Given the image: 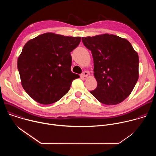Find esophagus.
<instances>
[{"instance_id":"esophagus-1","label":"esophagus","mask_w":156,"mask_h":156,"mask_svg":"<svg viewBox=\"0 0 156 156\" xmlns=\"http://www.w3.org/2000/svg\"><path fill=\"white\" fill-rule=\"evenodd\" d=\"M88 75H89V73L87 72H84L82 73L81 76L82 77H87Z\"/></svg>"}]
</instances>
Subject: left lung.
I'll list each match as a JSON object with an SVG mask.
<instances>
[{"instance_id": "left-lung-1", "label": "left lung", "mask_w": 156, "mask_h": 156, "mask_svg": "<svg viewBox=\"0 0 156 156\" xmlns=\"http://www.w3.org/2000/svg\"><path fill=\"white\" fill-rule=\"evenodd\" d=\"M94 61L98 86L90 93L101 103L116 105L132 92L139 78V57L130 42L114 34L83 37Z\"/></svg>"}]
</instances>
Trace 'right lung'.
Listing matches in <instances>:
<instances>
[{
  "label": "right lung",
  "mask_w": 156,
  "mask_h": 156,
  "mask_svg": "<svg viewBox=\"0 0 156 156\" xmlns=\"http://www.w3.org/2000/svg\"><path fill=\"white\" fill-rule=\"evenodd\" d=\"M81 38L46 33L26 43L17 65L21 85L32 99L51 104L68 93L73 80L80 78L71 71L70 52Z\"/></svg>",
  "instance_id": "add662e5"
}]
</instances>
